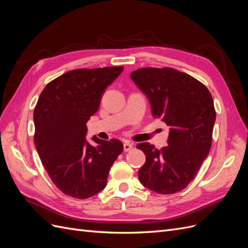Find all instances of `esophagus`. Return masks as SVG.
Masks as SVG:
<instances>
[{
	"label": "esophagus",
	"instance_id": "1",
	"mask_svg": "<svg viewBox=\"0 0 248 248\" xmlns=\"http://www.w3.org/2000/svg\"><path fill=\"white\" fill-rule=\"evenodd\" d=\"M123 148H124V151H125V152H128V151H130V150H132L133 146H132L131 142L125 141L124 145H123Z\"/></svg>",
	"mask_w": 248,
	"mask_h": 248
}]
</instances>
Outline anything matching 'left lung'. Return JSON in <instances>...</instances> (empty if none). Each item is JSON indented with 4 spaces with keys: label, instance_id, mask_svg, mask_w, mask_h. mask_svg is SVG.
I'll use <instances>...</instances> for the list:
<instances>
[{
    "label": "left lung",
    "instance_id": "1",
    "mask_svg": "<svg viewBox=\"0 0 248 248\" xmlns=\"http://www.w3.org/2000/svg\"><path fill=\"white\" fill-rule=\"evenodd\" d=\"M130 78L147 95L154 118L170 126L169 146H137L146 155L140 181L160 194L181 191L198 175L212 145L216 111L211 93L200 80L170 67L140 68Z\"/></svg>",
    "mask_w": 248,
    "mask_h": 248
}]
</instances>
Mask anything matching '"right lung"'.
<instances>
[{"instance_id":"1","label":"right lung","mask_w":248,"mask_h":248,"mask_svg":"<svg viewBox=\"0 0 248 248\" xmlns=\"http://www.w3.org/2000/svg\"><path fill=\"white\" fill-rule=\"evenodd\" d=\"M123 66L65 72L43 89L34 108V142L42 166L66 196L88 199L107 185L109 170L123 151L119 140H86L87 122Z\"/></svg>"}]
</instances>
